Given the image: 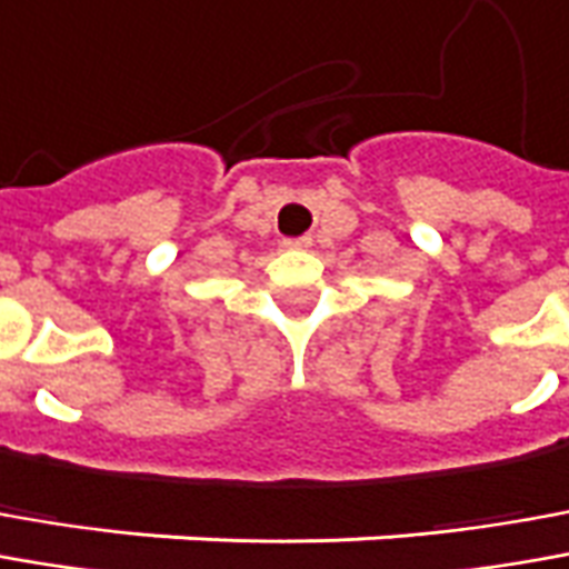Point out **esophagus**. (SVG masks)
Here are the masks:
<instances>
[{
  "mask_svg": "<svg viewBox=\"0 0 569 569\" xmlns=\"http://www.w3.org/2000/svg\"><path fill=\"white\" fill-rule=\"evenodd\" d=\"M284 247H291V250H309V247H312V238H309V234H300V238H284Z\"/></svg>",
  "mask_w": 569,
  "mask_h": 569,
  "instance_id": "34e87169",
  "label": "esophagus"
}]
</instances>
